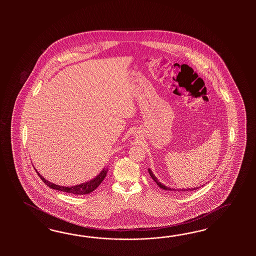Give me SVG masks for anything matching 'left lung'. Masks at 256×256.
I'll return each mask as SVG.
<instances>
[{
  "mask_svg": "<svg viewBox=\"0 0 256 256\" xmlns=\"http://www.w3.org/2000/svg\"><path fill=\"white\" fill-rule=\"evenodd\" d=\"M148 172H149V174H150V176L152 178V179L155 181L156 183V185L158 186H160V188H162V190H180V192H192V190H197V188H199L198 186H196V188H181V190H174V188H169V186H165V185H163L162 183V182H160L158 181V179L156 178L155 174H153V172H152V170L151 169H148Z\"/></svg>",
  "mask_w": 256,
  "mask_h": 256,
  "instance_id": "8db88e82",
  "label": "left lung"
}]
</instances>
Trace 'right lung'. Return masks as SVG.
I'll return each instance as SVG.
<instances>
[{
	"mask_svg": "<svg viewBox=\"0 0 256 256\" xmlns=\"http://www.w3.org/2000/svg\"><path fill=\"white\" fill-rule=\"evenodd\" d=\"M107 172H108V169L104 168L96 176H94V178L91 179L86 183H82V184L76 185V186H64L56 185V184H54V183L48 181L36 170L39 178L46 184V186H50L52 190H60V192H66V194H75V195H82V194H88L92 192L98 186L100 185L101 182L106 178Z\"/></svg>",
	"mask_w": 256,
	"mask_h": 256,
	"instance_id": "obj_1",
	"label": "right lung"
}]
</instances>
